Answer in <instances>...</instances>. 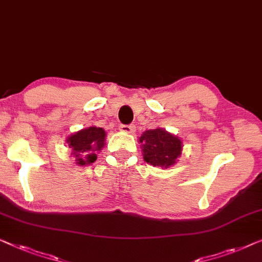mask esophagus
<instances>
[{"label": "esophagus", "instance_id": "1", "mask_svg": "<svg viewBox=\"0 0 262 262\" xmlns=\"http://www.w3.org/2000/svg\"><path fill=\"white\" fill-rule=\"evenodd\" d=\"M119 130L125 134H132L135 131V126L134 125H120Z\"/></svg>", "mask_w": 262, "mask_h": 262}]
</instances>
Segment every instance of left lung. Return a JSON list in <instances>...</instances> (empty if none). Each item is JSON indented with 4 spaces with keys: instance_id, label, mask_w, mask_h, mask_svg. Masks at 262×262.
<instances>
[{
    "instance_id": "1",
    "label": "left lung",
    "mask_w": 262,
    "mask_h": 262,
    "mask_svg": "<svg viewBox=\"0 0 262 262\" xmlns=\"http://www.w3.org/2000/svg\"><path fill=\"white\" fill-rule=\"evenodd\" d=\"M145 162L154 166L169 168L175 164L182 151V142L162 128L147 130L139 138Z\"/></svg>"
}]
</instances>
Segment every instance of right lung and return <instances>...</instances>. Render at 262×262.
Here are the masks:
<instances>
[{"instance_id": "obj_1", "label": "right lung", "mask_w": 262, "mask_h": 262, "mask_svg": "<svg viewBox=\"0 0 262 262\" xmlns=\"http://www.w3.org/2000/svg\"><path fill=\"white\" fill-rule=\"evenodd\" d=\"M105 131L91 126L75 132L67 138V145L74 155L78 165H87L97 159V152L105 145Z\"/></svg>"}]
</instances>
